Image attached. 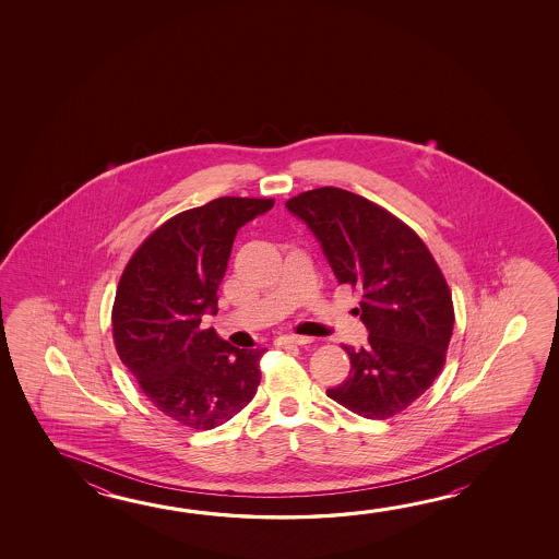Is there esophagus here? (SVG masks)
I'll use <instances>...</instances> for the list:
<instances>
[{"mask_svg": "<svg viewBox=\"0 0 559 559\" xmlns=\"http://www.w3.org/2000/svg\"><path fill=\"white\" fill-rule=\"evenodd\" d=\"M313 337L308 335H283L278 337V345H306V343H312Z\"/></svg>", "mask_w": 559, "mask_h": 559, "instance_id": "esophagus-1", "label": "esophagus"}]
</instances>
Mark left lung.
<instances>
[{
	"label": "left lung",
	"mask_w": 559,
	"mask_h": 559,
	"mask_svg": "<svg viewBox=\"0 0 559 559\" xmlns=\"http://www.w3.org/2000/svg\"><path fill=\"white\" fill-rule=\"evenodd\" d=\"M286 207L320 241L337 283L361 293L369 343L343 345L352 371L328 396L362 418L386 420L443 369L455 318L450 286L420 237L367 198L323 187Z\"/></svg>",
	"instance_id": "1"
}]
</instances>
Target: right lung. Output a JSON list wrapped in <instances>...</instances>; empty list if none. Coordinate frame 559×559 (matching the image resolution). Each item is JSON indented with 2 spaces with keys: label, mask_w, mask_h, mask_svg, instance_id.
I'll return each mask as SVG.
<instances>
[{
  "label": "right lung",
  "mask_w": 559,
  "mask_h": 559,
  "mask_svg": "<svg viewBox=\"0 0 559 559\" xmlns=\"http://www.w3.org/2000/svg\"><path fill=\"white\" fill-rule=\"evenodd\" d=\"M275 200L216 198L170 217L143 241L119 278L111 310L119 359L157 411L194 430H212L255 396L265 347L239 349L204 313H217L237 229Z\"/></svg>",
  "instance_id": "add662e5"
}]
</instances>
